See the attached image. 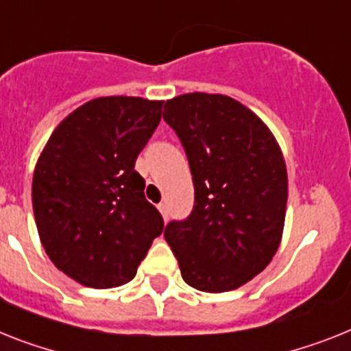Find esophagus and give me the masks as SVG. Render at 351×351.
<instances>
[{"label":"esophagus","instance_id":"obj_1","mask_svg":"<svg viewBox=\"0 0 351 351\" xmlns=\"http://www.w3.org/2000/svg\"><path fill=\"white\" fill-rule=\"evenodd\" d=\"M158 210H160L162 217H164V219H167V216H169V210H167L166 203H158Z\"/></svg>","mask_w":351,"mask_h":351}]
</instances>
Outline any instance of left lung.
Listing matches in <instances>:
<instances>
[{"instance_id": "8db88e82", "label": "left lung", "mask_w": 351, "mask_h": 351, "mask_svg": "<svg viewBox=\"0 0 351 351\" xmlns=\"http://www.w3.org/2000/svg\"><path fill=\"white\" fill-rule=\"evenodd\" d=\"M189 160L194 207L164 237L185 284L225 293L258 275L282 239L287 171L267 126L223 94H182L164 105Z\"/></svg>"}]
</instances>
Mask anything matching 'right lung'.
I'll return each mask as SVG.
<instances>
[{"instance_id":"add662e5","label":"right lung","mask_w":351,"mask_h":351,"mask_svg":"<svg viewBox=\"0 0 351 351\" xmlns=\"http://www.w3.org/2000/svg\"><path fill=\"white\" fill-rule=\"evenodd\" d=\"M160 112L162 101L93 99L57 126L35 166L32 203L40 243L58 269L87 287L128 284L164 230L135 171Z\"/></svg>"}]
</instances>
